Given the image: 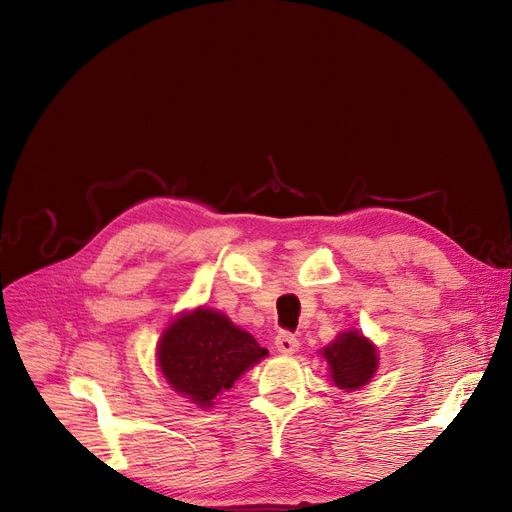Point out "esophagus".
<instances>
[{
    "mask_svg": "<svg viewBox=\"0 0 512 512\" xmlns=\"http://www.w3.org/2000/svg\"><path fill=\"white\" fill-rule=\"evenodd\" d=\"M276 348L282 355H292L299 351V338L290 332H280L276 336Z\"/></svg>",
    "mask_w": 512,
    "mask_h": 512,
    "instance_id": "obj_1",
    "label": "esophagus"
}]
</instances>
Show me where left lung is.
<instances>
[{"mask_svg":"<svg viewBox=\"0 0 512 512\" xmlns=\"http://www.w3.org/2000/svg\"><path fill=\"white\" fill-rule=\"evenodd\" d=\"M332 382L342 390H359L378 369V351L359 332H342L332 344L324 348Z\"/></svg>","mask_w":512,"mask_h":512,"instance_id":"1","label":"left lung"}]
</instances>
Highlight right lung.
Instances as JSON below:
<instances>
[{
  "label": "right lung",
  "instance_id": "right-lung-1",
  "mask_svg": "<svg viewBox=\"0 0 512 512\" xmlns=\"http://www.w3.org/2000/svg\"><path fill=\"white\" fill-rule=\"evenodd\" d=\"M263 357L267 348L249 332L205 307L174 319L157 344V365L170 388L201 409H209L215 396L232 388Z\"/></svg>",
  "mask_w": 512,
  "mask_h": 512
}]
</instances>
